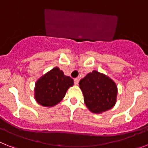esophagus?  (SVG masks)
Wrapping results in <instances>:
<instances>
[{"instance_id":"34e87169","label":"esophagus","mask_w":148,"mask_h":148,"mask_svg":"<svg viewBox=\"0 0 148 148\" xmlns=\"http://www.w3.org/2000/svg\"><path fill=\"white\" fill-rule=\"evenodd\" d=\"M74 84L77 85L78 83H79V79H78V78H75V79H74Z\"/></svg>"}]
</instances>
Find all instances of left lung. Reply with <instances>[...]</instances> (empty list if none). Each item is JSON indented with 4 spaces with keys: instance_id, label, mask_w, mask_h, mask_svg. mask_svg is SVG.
Here are the masks:
<instances>
[{
    "instance_id": "obj_1",
    "label": "left lung",
    "mask_w": 148,
    "mask_h": 148,
    "mask_svg": "<svg viewBox=\"0 0 148 148\" xmlns=\"http://www.w3.org/2000/svg\"><path fill=\"white\" fill-rule=\"evenodd\" d=\"M79 85L85 104L92 112L101 114L115 106L118 88L115 82L105 74L93 71L80 79Z\"/></svg>"
}]
</instances>
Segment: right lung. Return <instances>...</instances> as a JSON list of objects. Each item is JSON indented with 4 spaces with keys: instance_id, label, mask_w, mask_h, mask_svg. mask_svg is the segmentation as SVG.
<instances>
[{
    "instance_id": "1",
    "label": "right lung",
    "mask_w": 148,
    "mask_h": 148,
    "mask_svg": "<svg viewBox=\"0 0 148 148\" xmlns=\"http://www.w3.org/2000/svg\"><path fill=\"white\" fill-rule=\"evenodd\" d=\"M73 85L72 78L65 76L58 67H55L36 81L34 89L36 101L43 106H55L63 99L67 90Z\"/></svg>"
}]
</instances>
